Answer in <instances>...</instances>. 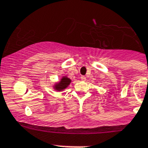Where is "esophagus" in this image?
I'll use <instances>...</instances> for the list:
<instances>
[{
  "label": "esophagus",
  "mask_w": 148,
  "mask_h": 148,
  "mask_svg": "<svg viewBox=\"0 0 148 148\" xmlns=\"http://www.w3.org/2000/svg\"><path fill=\"white\" fill-rule=\"evenodd\" d=\"M81 80L85 81V80H86V77L84 76V75H82V76H81Z\"/></svg>",
  "instance_id": "esophagus-1"
}]
</instances>
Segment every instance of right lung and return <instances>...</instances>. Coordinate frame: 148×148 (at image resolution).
Listing matches in <instances>:
<instances>
[{
    "label": "right lung",
    "instance_id": "obj_1",
    "mask_svg": "<svg viewBox=\"0 0 148 148\" xmlns=\"http://www.w3.org/2000/svg\"><path fill=\"white\" fill-rule=\"evenodd\" d=\"M71 82V80L67 78V77H63L61 79H60V82L57 83L56 84H55V89L58 91H61L63 90H64L65 88H66L68 87L69 84Z\"/></svg>",
    "mask_w": 148,
    "mask_h": 148
}]
</instances>
